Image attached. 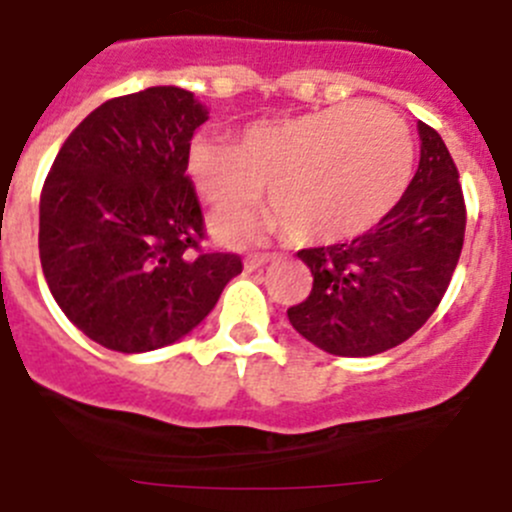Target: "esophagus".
I'll return each mask as SVG.
<instances>
[{"label":"esophagus","instance_id":"esophagus-1","mask_svg":"<svg viewBox=\"0 0 512 512\" xmlns=\"http://www.w3.org/2000/svg\"><path fill=\"white\" fill-rule=\"evenodd\" d=\"M271 259H274L271 253H248L246 259H243V269L256 271V269H261L264 264H269Z\"/></svg>","mask_w":512,"mask_h":512}]
</instances>
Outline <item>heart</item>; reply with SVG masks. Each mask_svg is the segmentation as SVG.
<instances>
[{
	"instance_id": "heart-1",
	"label": "heart",
	"mask_w": 512,
	"mask_h": 512,
	"mask_svg": "<svg viewBox=\"0 0 512 512\" xmlns=\"http://www.w3.org/2000/svg\"><path fill=\"white\" fill-rule=\"evenodd\" d=\"M408 125L382 102H346L284 120L253 122L238 143L194 135L187 174L215 210H246L264 197V220L217 217L223 241H246L259 228L289 230L302 246H328L366 233L410 182Z\"/></svg>"
}]
</instances>
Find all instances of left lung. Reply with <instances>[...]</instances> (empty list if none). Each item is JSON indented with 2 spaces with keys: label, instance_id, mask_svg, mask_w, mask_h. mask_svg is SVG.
<instances>
[{
  "label": "left lung",
  "instance_id": "8db88e82",
  "mask_svg": "<svg viewBox=\"0 0 512 512\" xmlns=\"http://www.w3.org/2000/svg\"><path fill=\"white\" fill-rule=\"evenodd\" d=\"M420 164L395 207L354 241L297 251L312 292L289 323L336 356H374L408 341L436 312L459 264L467 205L441 135L420 122Z\"/></svg>",
  "mask_w": 512,
  "mask_h": 512
}]
</instances>
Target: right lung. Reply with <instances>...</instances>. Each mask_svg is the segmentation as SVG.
I'll list each match as a JSON object with an SVG mask.
<instances>
[{
  "label": "right lung",
  "mask_w": 512,
  "mask_h": 512,
  "mask_svg": "<svg viewBox=\"0 0 512 512\" xmlns=\"http://www.w3.org/2000/svg\"><path fill=\"white\" fill-rule=\"evenodd\" d=\"M207 110L151 87L107 99L71 130L40 192V264L58 307L99 346L143 354L187 336L238 253L207 251L187 148Z\"/></svg>",
  "instance_id": "1"
}]
</instances>
